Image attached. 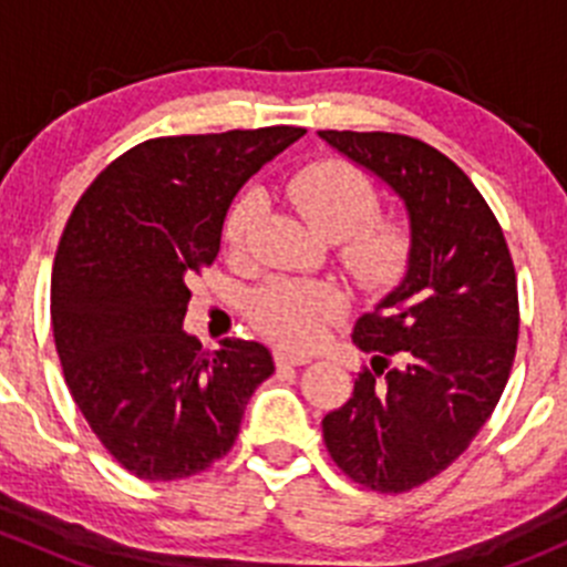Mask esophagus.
Returning <instances> with one entry per match:
<instances>
[{"instance_id": "1", "label": "esophagus", "mask_w": 567, "mask_h": 567, "mask_svg": "<svg viewBox=\"0 0 567 567\" xmlns=\"http://www.w3.org/2000/svg\"><path fill=\"white\" fill-rule=\"evenodd\" d=\"M274 359H277L279 368H299V364L310 362V357H305V353L285 351V348H279V351H274Z\"/></svg>"}]
</instances>
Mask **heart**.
Returning a JSON list of instances; mask_svg holds the SVG:
<instances>
[{"label":"heart","mask_w":567,"mask_h":567,"mask_svg":"<svg viewBox=\"0 0 567 567\" xmlns=\"http://www.w3.org/2000/svg\"><path fill=\"white\" fill-rule=\"evenodd\" d=\"M290 199L307 225L329 241L342 238V262L368 288L390 282L403 268L409 238L392 221H375L379 194L368 175L340 162L307 167L293 177ZM262 210V194L249 188L233 203L225 221V238L241 249L247 233ZM346 310L340 290L326 282L277 279L260 288L251 299V318L257 329L290 348H310L323 337L326 326Z\"/></svg>","instance_id":"obj_1"}]
</instances>
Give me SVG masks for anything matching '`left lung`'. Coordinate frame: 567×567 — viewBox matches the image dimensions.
<instances>
[{
    "instance_id": "left-lung-1",
    "label": "left lung",
    "mask_w": 567,
    "mask_h": 567,
    "mask_svg": "<svg viewBox=\"0 0 567 567\" xmlns=\"http://www.w3.org/2000/svg\"><path fill=\"white\" fill-rule=\"evenodd\" d=\"M318 136L386 186L409 219L403 277L353 326L370 370L323 416L348 477L403 494L458 458L499 403L518 340L516 271L483 194L436 147L384 131Z\"/></svg>"
}]
</instances>
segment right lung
I'll return each instance as SVG.
<instances>
[{"instance_id": "right-lung-1", "label": "right lung", "mask_w": 567, "mask_h": 567, "mask_svg": "<svg viewBox=\"0 0 567 567\" xmlns=\"http://www.w3.org/2000/svg\"><path fill=\"white\" fill-rule=\"evenodd\" d=\"M305 134L271 125L142 142L68 219L51 271L56 353L84 420L136 477H192L227 455L274 373L262 342L227 337L203 351L183 329L186 279L214 262L244 183Z\"/></svg>"}]
</instances>
